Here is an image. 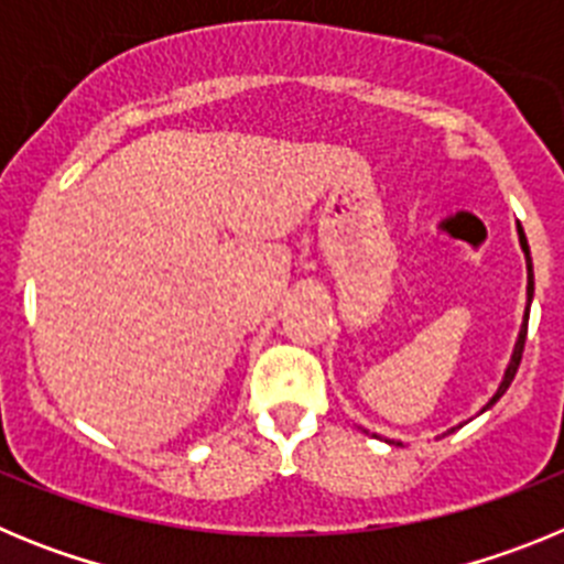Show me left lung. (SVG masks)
Returning a JSON list of instances; mask_svg holds the SVG:
<instances>
[{"label": "left lung", "mask_w": 564, "mask_h": 564, "mask_svg": "<svg viewBox=\"0 0 564 564\" xmlns=\"http://www.w3.org/2000/svg\"><path fill=\"white\" fill-rule=\"evenodd\" d=\"M517 234H520V248H522V253H525V268H528V288H525L528 305H525V316H522L520 336H517L514 352H511V361H508L506 372H502L500 387H497L495 395L488 398V403H486V406H482L480 412L491 410V406H495V403L500 401L502 395H506V390H508V387H511V381H514V376H517V367H520V361H522V347H525V336H528V311H531V302H534V265H531V251H528V239H525V234H522L520 226H517ZM460 426H463V423H460ZM455 430H457V426H452V430H446V432H443V435H449V432H455ZM364 432H367V430H364ZM443 435H441V437H443ZM376 437H378V435H376ZM387 443H395V446H403L401 441H387Z\"/></svg>", "instance_id": "left-lung-1"}]
</instances>
